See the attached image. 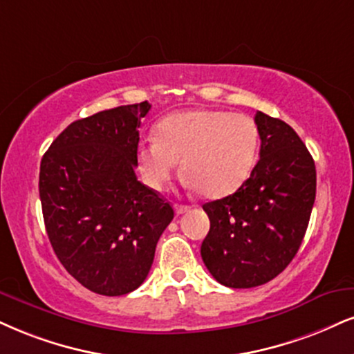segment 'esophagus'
Here are the masks:
<instances>
[{
	"label": "esophagus",
	"instance_id": "esophagus-1",
	"mask_svg": "<svg viewBox=\"0 0 354 354\" xmlns=\"http://www.w3.org/2000/svg\"><path fill=\"white\" fill-rule=\"evenodd\" d=\"M190 210V207H187V205H176V213L177 215H182V213H185V212H189Z\"/></svg>",
	"mask_w": 354,
	"mask_h": 354
}]
</instances>
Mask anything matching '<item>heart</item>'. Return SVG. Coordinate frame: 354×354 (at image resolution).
Instances as JSON below:
<instances>
[{"label":"heart","instance_id":"obj_1","mask_svg":"<svg viewBox=\"0 0 354 354\" xmlns=\"http://www.w3.org/2000/svg\"><path fill=\"white\" fill-rule=\"evenodd\" d=\"M259 131L250 116L221 110H187L167 115L156 138L138 146L141 176L154 190H164L182 160L187 184L205 197H225L238 189L256 162Z\"/></svg>","mask_w":354,"mask_h":354}]
</instances>
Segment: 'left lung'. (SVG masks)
I'll list each match as a JSON object with an SVG mask.
<instances>
[{"instance_id": "obj_1", "label": "left lung", "mask_w": 354, "mask_h": 354, "mask_svg": "<svg viewBox=\"0 0 354 354\" xmlns=\"http://www.w3.org/2000/svg\"><path fill=\"white\" fill-rule=\"evenodd\" d=\"M254 121L261 151L250 178L233 195L203 205L210 231L202 259L231 289L263 286L289 266L315 202V162L299 134L263 111Z\"/></svg>"}]
</instances>
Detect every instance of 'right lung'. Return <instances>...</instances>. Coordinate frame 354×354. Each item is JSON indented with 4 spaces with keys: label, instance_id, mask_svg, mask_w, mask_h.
Returning <instances> with one entry per match:
<instances>
[{
    "label": "right lung",
    "instance_id": "obj_1",
    "mask_svg": "<svg viewBox=\"0 0 354 354\" xmlns=\"http://www.w3.org/2000/svg\"><path fill=\"white\" fill-rule=\"evenodd\" d=\"M147 102L73 121L41 160L39 197L49 241L67 272L100 295H124L149 274L174 208L138 180Z\"/></svg>",
    "mask_w": 354,
    "mask_h": 354
}]
</instances>
